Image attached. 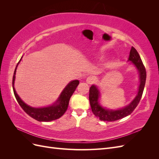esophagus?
Masks as SVG:
<instances>
[{
    "instance_id": "34e87169",
    "label": "esophagus",
    "mask_w": 159,
    "mask_h": 159,
    "mask_svg": "<svg viewBox=\"0 0 159 159\" xmlns=\"http://www.w3.org/2000/svg\"><path fill=\"white\" fill-rule=\"evenodd\" d=\"M95 81V79L93 76H89L88 78L86 80V82L88 84H93Z\"/></svg>"
}]
</instances>
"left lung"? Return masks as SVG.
<instances>
[{
    "mask_svg": "<svg viewBox=\"0 0 159 159\" xmlns=\"http://www.w3.org/2000/svg\"><path fill=\"white\" fill-rule=\"evenodd\" d=\"M129 60L133 62L139 71L140 85H139V91L136 98H134V99L128 106L123 109L116 111L105 109L101 106L98 103L99 92L98 88L93 85L90 88L89 99L91 110H92V112L95 116L98 117L100 120H102V121H117V120L125 117L133 111L134 109L137 107L139 102H140L146 81V69L145 66L143 64V61L138 52L134 47H132L131 51H130Z\"/></svg>",
    "mask_w": 159,
    "mask_h": 159,
    "instance_id": "1",
    "label": "left lung"
}]
</instances>
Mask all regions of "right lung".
I'll return each mask as SVG.
<instances>
[{
    "instance_id": "1",
    "label": "right lung",
    "mask_w": 159,
    "mask_h": 159,
    "mask_svg": "<svg viewBox=\"0 0 159 159\" xmlns=\"http://www.w3.org/2000/svg\"><path fill=\"white\" fill-rule=\"evenodd\" d=\"M20 61H18V63L16 65L12 78V88L14 94L18 104L20 105V106L29 116L37 120L38 121H53V120H56L61 117L65 113L67 109H68L70 98L73 95L76 88L78 87L80 81L78 80H74L69 83L61 92L58 100L56 102V103L53 105L52 106L44 108H33L29 107L28 105L24 103L21 99L19 98V96L16 92L15 89L14 88L16 70Z\"/></svg>"
}]
</instances>
